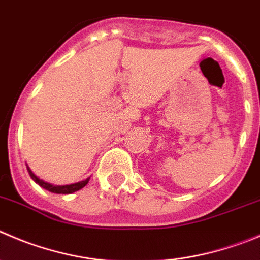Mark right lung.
<instances>
[{"label": "right lung", "instance_id": "add662e5", "mask_svg": "<svg viewBox=\"0 0 260 260\" xmlns=\"http://www.w3.org/2000/svg\"><path fill=\"white\" fill-rule=\"evenodd\" d=\"M28 172L29 175H30L31 179L34 180V181L37 182V184L39 185V186H42L43 189L48 190V191L51 192H54V194H71V192H75L78 191V190L83 189L84 186H85L86 184L89 182V179L90 177H88V179H85L84 181H80V182H76V184H71V185H52V184H48V182H44L43 180L38 179V177L36 176V175L31 172V170L28 167Z\"/></svg>", "mask_w": 260, "mask_h": 260}]
</instances>
